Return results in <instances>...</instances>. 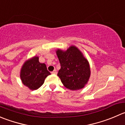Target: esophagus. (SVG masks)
<instances>
[{
    "instance_id": "esophagus-1",
    "label": "esophagus",
    "mask_w": 125,
    "mask_h": 125,
    "mask_svg": "<svg viewBox=\"0 0 125 125\" xmlns=\"http://www.w3.org/2000/svg\"><path fill=\"white\" fill-rule=\"evenodd\" d=\"M52 74H57V70H54V71H52V72L51 73Z\"/></svg>"
}]
</instances>
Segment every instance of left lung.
<instances>
[{
  "label": "left lung",
  "mask_w": 125,
  "mask_h": 125,
  "mask_svg": "<svg viewBox=\"0 0 125 125\" xmlns=\"http://www.w3.org/2000/svg\"><path fill=\"white\" fill-rule=\"evenodd\" d=\"M56 54L61 66L57 76L63 85L71 90L83 88L91 72L89 63L81 51L75 46H71L65 51L58 49Z\"/></svg>",
  "instance_id": "left-lung-1"
}]
</instances>
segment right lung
<instances>
[{"label":"right lung","instance_id":"obj_1","mask_svg":"<svg viewBox=\"0 0 125 125\" xmlns=\"http://www.w3.org/2000/svg\"><path fill=\"white\" fill-rule=\"evenodd\" d=\"M50 74L46 65L40 63L38 57L35 56L23 64L21 70L20 77L24 85L29 89L35 90L43 84L45 79Z\"/></svg>","mask_w":125,"mask_h":125}]
</instances>
